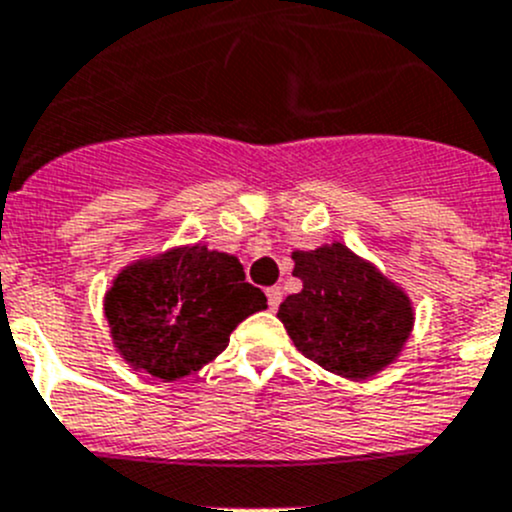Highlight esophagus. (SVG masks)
<instances>
[{
  "label": "esophagus",
  "instance_id": "34e87169",
  "mask_svg": "<svg viewBox=\"0 0 512 512\" xmlns=\"http://www.w3.org/2000/svg\"><path fill=\"white\" fill-rule=\"evenodd\" d=\"M266 298H268V308H271V311H276V308L281 306L283 291H281V288H278V286L266 288Z\"/></svg>",
  "mask_w": 512,
  "mask_h": 512
}]
</instances>
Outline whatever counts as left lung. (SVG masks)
I'll return each instance as SVG.
<instances>
[{
  "label": "left lung",
  "mask_w": 512,
  "mask_h": 512,
  "mask_svg": "<svg viewBox=\"0 0 512 512\" xmlns=\"http://www.w3.org/2000/svg\"><path fill=\"white\" fill-rule=\"evenodd\" d=\"M291 258L303 288L278 306V318L303 356L351 381L401 356L416 321L401 286L338 241Z\"/></svg>",
  "instance_id": "left-lung-1"
}]
</instances>
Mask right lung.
I'll list each match as a JSON object with an SVG mask.
<instances>
[{"label": "right lung", "instance_id": "right-lung-1", "mask_svg": "<svg viewBox=\"0 0 512 512\" xmlns=\"http://www.w3.org/2000/svg\"><path fill=\"white\" fill-rule=\"evenodd\" d=\"M266 308L239 258L179 246L129 263L104 296L116 353L161 381L191 376L229 346L231 331Z\"/></svg>", "mask_w": 512, "mask_h": 512}]
</instances>
